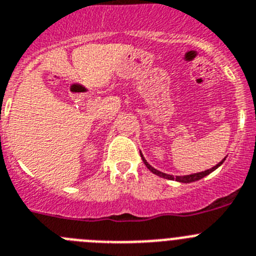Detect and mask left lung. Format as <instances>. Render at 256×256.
I'll return each mask as SVG.
<instances>
[{"label":"left lung","mask_w":256,"mask_h":256,"mask_svg":"<svg viewBox=\"0 0 256 256\" xmlns=\"http://www.w3.org/2000/svg\"><path fill=\"white\" fill-rule=\"evenodd\" d=\"M140 156H142V162H144V164L146 166V167H148V170L149 171H152L153 172L154 174H156V176H160V177H163V178H167V180H176V181H178V182H184V184H188V182H194V181H198V180H200V178H202V177H206V174H210V172H213L214 170H217L218 167H220V164H222L223 162H224V160H220V163H218L217 166H214V167H212L210 170H206V171H204V172H199V174H188V176H172V174H163V172H160V171H158V170H156V168H153L152 167L150 164H149L148 162H146V160H145V158L144 156H142V154L140 153Z\"/></svg>","instance_id":"obj_1"}]
</instances>
